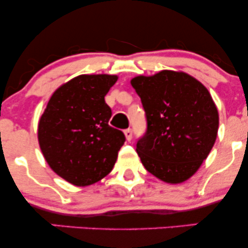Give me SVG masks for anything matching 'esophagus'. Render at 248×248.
Here are the masks:
<instances>
[{
	"mask_svg": "<svg viewBox=\"0 0 248 248\" xmlns=\"http://www.w3.org/2000/svg\"><path fill=\"white\" fill-rule=\"evenodd\" d=\"M124 136H126L127 141L132 140V138H133V132H132V129H129V128H128V129L124 130Z\"/></svg>",
	"mask_w": 248,
	"mask_h": 248,
	"instance_id": "34e87169",
	"label": "esophagus"
}]
</instances>
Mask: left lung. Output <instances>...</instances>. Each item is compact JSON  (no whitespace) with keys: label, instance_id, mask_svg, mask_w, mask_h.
Listing matches in <instances>:
<instances>
[{"label":"left lung","instance_id":"left-lung-1","mask_svg":"<svg viewBox=\"0 0 248 248\" xmlns=\"http://www.w3.org/2000/svg\"><path fill=\"white\" fill-rule=\"evenodd\" d=\"M130 84L147 118V132L136 143L142 164L166 183H183L201 168L217 139L219 115L211 94L181 71L138 76Z\"/></svg>","mask_w":248,"mask_h":248}]
</instances>
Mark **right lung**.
Listing matches in <instances>:
<instances>
[{"label": "right lung", "mask_w": 248, "mask_h": 248, "mask_svg": "<svg viewBox=\"0 0 248 248\" xmlns=\"http://www.w3.org/2000/svg\"><path fill=\"white\" fill-rule=\"evenodd\" d=\"M118 80L112 75H81L51 95L38 122L39 147L51 169L76 186H86L112 171L126 141L108 124L112 110L105 95Z\"/></svg>", "instance_id": "obj_1"}]
</instances>
